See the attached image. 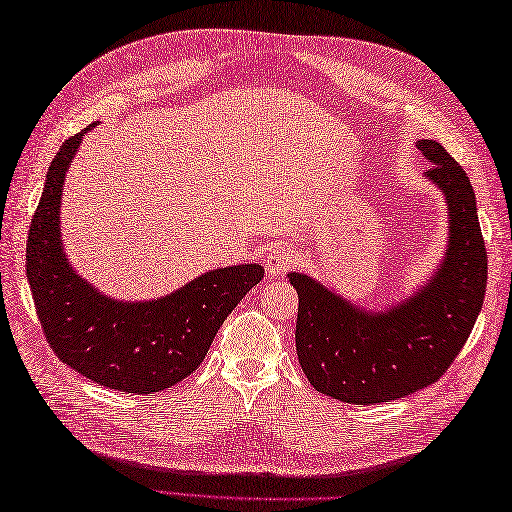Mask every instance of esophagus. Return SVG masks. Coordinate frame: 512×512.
I'll list each match as a JSON object with an SVG mask.
<instances>
[{
	"mask_svg": "<svg viewBox=\"0 0 512 512\" xmlns=\"http://www.w3.org/2000/svg\"><path fill=\"white\" fill-rule=\"evenodd\" d=\"M295 262H297L295 250L288 248V246L275 244V246L268 248L264 266H266L268 277H281V275H286L292 266H295Z\"/></svg>",
	"mask_w": 512,
	"mask_h": 512,
	"instance_id": "esophagus-1",
	"label": "esophagus"
}]
</instances>
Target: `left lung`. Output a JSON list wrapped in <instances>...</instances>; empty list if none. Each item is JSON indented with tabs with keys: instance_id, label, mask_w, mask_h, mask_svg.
<instances>
[{
	"instance_id": "1",
	"label": "left lung",
	"mask_w": 512,
	"mask_h": 512,
	"mask_svg": "<svg viewBox=\"0 0 512 512\" xmlns=\"http://www.w3.org/2000/svg\"><path fill=\"white\" fill-rule=\"evenodd\" d=\"M427 178L444 193L449 244L427 284L385 310L350 303L310 275L290 273L299 295L297 356L310 385L352 405H376L429 387L460 354L482 310L486 248L466 171L436 140H418Z\"/></svg>"
}]
</instances>
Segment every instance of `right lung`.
Returning a JSON list of instances; mask_svg holds the SVG:
<instances>
[{
    "label": "right lung",
    "instance_id": "1",
    "mask_svg": "<svg viewBox=\"0 0 512 512\" xmlns=\"http://www.w3.org/2000/svg\"><path fill=\"white\" fill-rule=\"evenodd\" d=\"M92 127L65 140L48 169L28 231V284L43 334L65 365L103 387L154 394L198 369L220 325L262 281L264 268H215L151 301L112 299L76 275L63 253L61 195L65 171Z\"/></svg>",
    "mask_w": 512,
    "mask_h": 512
}]
</instances>
